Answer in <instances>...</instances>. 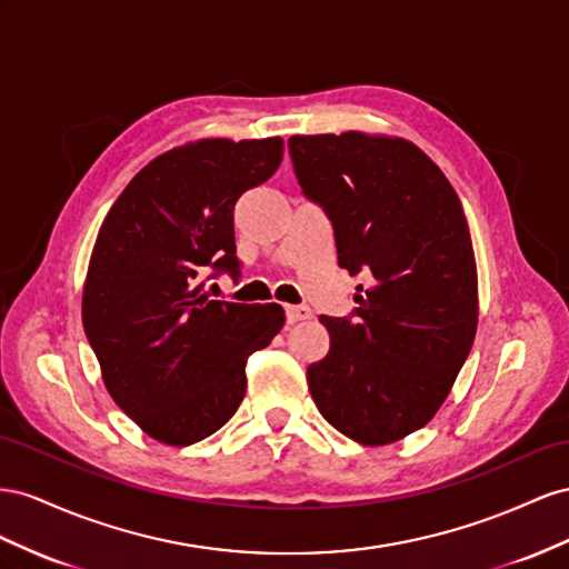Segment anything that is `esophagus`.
<instances>
[{
    "label": "esophagus",
    "instance_id": "obj_1",
    "mask_svg": "<svg viewBox=\"0 0 569 569\" xmlns=\"http://www.w3.org/2000/svg\"><path fill=\"white\" fill-rule=\"evenodd\" d=\"M310 317H312L310 307H305V305H300V307H286V321L288 323H298V321H305V319H310Z\"/></svg>",
    "mask_w": 569,
    "mask_h": 569
}]
</instances>
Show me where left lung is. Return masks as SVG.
Segmentation results:
<instances>
[{
	"label": "left lung",
	"instance_id": "1",
	"mask_svg": "<svg viewBox=\"0 0 569 569\" xmlns=\"http://www.w3.org/2000/svg\"><path fill=\"white\" fill-rule=\"evenodd\" d=\"M302 192L333 223L338 264L362 273L352 317H321L331 350L307 369L323 419L362 446L417 431L475 343L472 236L443 171L417 144L360 131L293 136Z\"/></svg>",
	"mask_w": 569,
	"mask_h": 569
}]
</instances>
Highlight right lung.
I'll use <instances>...</instances> for the list:
<instances>
[{
	"instance_id": "add662e5",
	"label": "right lung",
	"mask_w": 569,
	"mask_h": 569,
	"mask_svg": "<svg viewBox=\"0 0 569 569\" xmlns=\"http://www.w3.org/2000/svg\"><path fill=\"white\" fill-rule=\"evenodd\" d=\"M281 159V138L173 148L136 173L97 233L83 329L109 396L159 443L221 429L246 396L248 357L283 329L281 305L209 300L198 283L207 267L238 273L233 207Z\"/></svg>"
}]
</instances>
